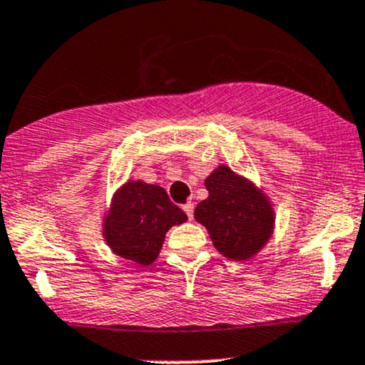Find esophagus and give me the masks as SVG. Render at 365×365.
Here are the masks:
<instances>
[{"label":"esophagus","instance_id":"1","mask_svg":"<svg viewBox=\"0 0 365 365\" xmlns=\"http://www.w3.org/2000/svg\"><path fill=\"white\" fill-rule=\"evenodd\" d=\"M183 211H185L187 216H189V220L194 218V202L183 204Z\"/></svg>","mask_w":365,"mask_h":365}]
</instances>
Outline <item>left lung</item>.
<instances>
[{
  "instance_id": "obj_1",
  "label": "left lung",
  "mask_w": 365,
  "mask_h": 365,
  "mask_svg": "<svg viewBox=\"0 0 365 365\" xmlns=\"http://www.w3.org/2000/svg\"><path fill=\"white\" fill-rule=\"evenodd\" d=\"M204 185L210 195L194 216L207 228L216 250L230 259L255 256L274 230V207L267 195L227 166L216 168Z\"/></svg>"
}]
</instances>
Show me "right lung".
I'll return each instance as SVG.
<instances>
[{"label": "right lung", "mask_w": 365, "mask_h": 365, "mask_svg": "<svg viewBox=\"0 0 365 365\" xmlns=\"http://www.w3.org/2000/svg\"><path fill=\"white\" fill-rule=\"evenodd\" d=\"M187 215L159 185L130 180L114 194L103 218V237L110 250L137 265H150L161 251L164 235Z\"/></svg>", "instance_id": "add662e5"}]
</instances>
